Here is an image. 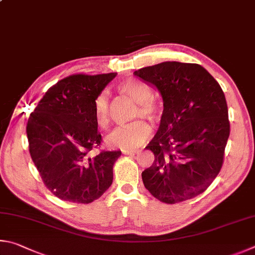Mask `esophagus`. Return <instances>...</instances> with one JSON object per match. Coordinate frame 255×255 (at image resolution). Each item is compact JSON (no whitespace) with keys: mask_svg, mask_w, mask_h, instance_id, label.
Returning <instances> with one entry per match:
<instances>
[{"mask_svg":"<svg viewBox=\"0 0 255 255\" xmlns=\"http://www.w3.org/2000/svg\"><path fill=\"white\" fill-rule=\"evenodd\" d=\"M141 152L140 150H124L123 154L127 155H134V154H139Z\"/></svg>","mask_w":255,"mask_h":255,"instance_id":"obj_1","label":"esophagus"}]
</instances>
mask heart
Segmentation results:
<instances>
[{
    "label": "heart",
    "instance_id": "b5f03b06",
    "mask_svg": "<svg viewBox=\"0 0 255 255\" xmlns=\"http://www.w3.org/2000/svg\"><path fill=\"white\" fill-rule=\"evenodd\" d=\"M119 91L136 102L134 118H143L155 122L160 116V109L152 100L150 88L140 80L128 79L119 85ZM94 118L100 128L107 131L111 127V109L109 95L105 91L97 94L93 101ZM151 135V128L143 120H137L121 127L112 133L107 139L109 144L124 150L135 149L144 143Z\"/></svg>",
    "mask_w": 255,
    "mask_h": 255
}]
</instances>
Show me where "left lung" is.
I'll return each instance as SVG.
<instances>
[{"label": "left lung", "instance_id": "obj_1", "mask_svg": "<svg viewBox=\"0 0 255 255\" xmlns=\"http://www.w3.org/2000/svg\"><path fill=\"white\" fill-rule=\"evenodd\" d=\"M161 94L159 130L145 149L154 154L142 172L150 194L164 204L203 194L220 173L230 136L229 110L215 78L197 64L166 61L134 71Z\"/></svg>", "mask_w": 255, "mask_h": 255}]
</instances>
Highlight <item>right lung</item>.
<instances>
[{"label": "right lung", "mask_w": 255, "mask_h": 255, "mask_svg": "<svg viewBox=\"0 0 255 255\" xmlns=\"http://www.w3.org/2000/svg\"><path fill=\"white\" fill-rule=\"evenodd\" d=\"M116 73L74 74L48 89L26 124L31 159L52 195L89 204L113 182L121 151L89 152L101 145L93 101Z\"/></svg>", "instance_id": "right-lung-1"}]
</instances>
